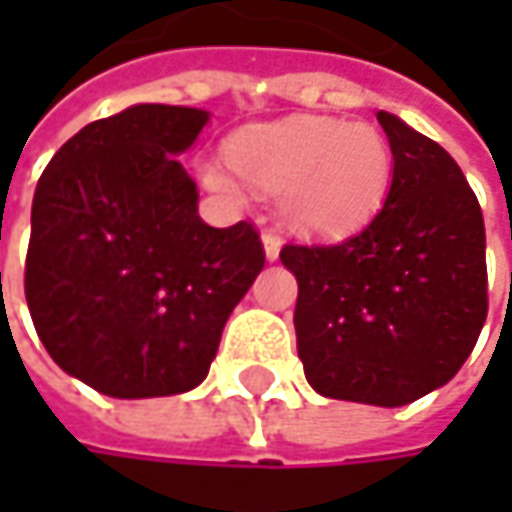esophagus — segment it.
<instances>
[{
	"label": "esophagus",
	"instance_id": "obj_1",
	"mask_svg": "<svg viewBox=\"0 0 512 512\" xmlns=\"http://www.w3.org/2000/svg\"><path fill=\"white\" fill-rule=\"evenodd\" d=\"M262 245H265L267 262H276V259H279V253H282V239H279L276 233H270V230H267L265 236H262Z\"/></svg>",
	"mask_w": 512,
	"mask_h": 512
}]
</instances>
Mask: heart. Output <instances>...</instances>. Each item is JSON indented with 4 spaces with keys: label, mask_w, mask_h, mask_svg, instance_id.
<instances>
[{
    "label": "heart",
    "mask_w": 512,
    "mask_h": 512,
    "mask_svg": "<svg viewBox=\"0 0 512 512\" xmlns=\"http://www.w3.org/2000/svg\"><path fill=\"white\" fill-rule=\"evenodd\" d=\"M227 162L247 185L276 193L282 225L299 236L336 239L364 227L387 202L393 148L370 122L290 116L239 130ZM210 190L239 196L236 176L216 162L199 165Z\"/></svg>",
    "instance_id": "b5f03b06"
}]
</instances>
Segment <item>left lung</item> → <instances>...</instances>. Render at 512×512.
Wrapping results in <instances>:
<instances>
[{
	"label": "left lung",
	"mask_w": 512,
	"mask_h": 512,
	"mask_svg": "<svg viewBox=\"0 0 512 512\" xmlns=\"http://www.w3.org/2000/svg\"><path fill=\"white\" fill-rule=\"evenodd\" d=\"M393 185L370 225L339 245H287L296 350L327 399L402 407L447 384L487 319L484 219L453 156L379 110Z\"/></svg>",
	"instance_id": "left-lung-1"
}]
</instances>
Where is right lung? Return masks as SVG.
<instances>
[{
	"label": "right lung",
	"instance_id": "obj_1",
	"mask_svg": "<svg viewBox=\"0 0 512 512\" xmlns=\"http://www.w3.org/2000/svg\"><path fill=\"white\" fill-rule=\"evenodd\" d=\"M207 122L202 108L130 105L68 139L33 193V327L68 376L113 399L205 382L225 322L265 267L253 225L202 222L176 159Z\"/></svg>",
	"mask_w": 512,
	"mask_h": 512
}]
</instances>
